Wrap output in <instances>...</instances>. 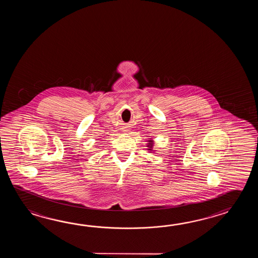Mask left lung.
Listing matches in <instances>:
<instances>
[{
    "instance_id": "left-lung-1",
    "label": "left lung",
    "mask_w": 258,
    "mask_h": 258,
    "mask_svg": "<svg viewBox=\"0 0 258 258\" xmlns=\"http://www.w3.org/2000/svg\"><path fill=\"white\" fill-rule=\"evenodd\" d=\"M147 142H148V144H147V148H148V151H149L150 153H154V152H155V150L153 149V139H152V138H149Z\"/></svg>"
}]
</instances>
